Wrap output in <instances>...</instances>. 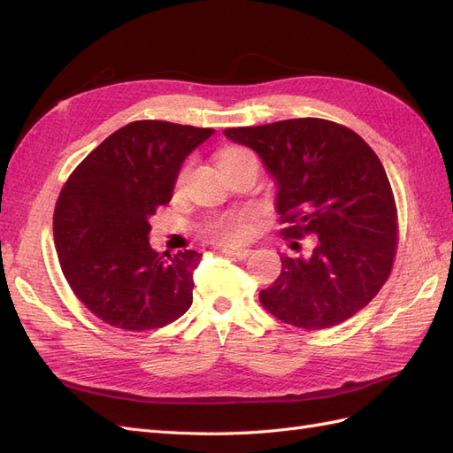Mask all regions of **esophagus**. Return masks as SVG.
<instances>
[{"mask_svg": "<svg viewBox=\"0 0 453 453\" xmlns=\"http://www.w3.org/2000/svg\"><path fill=\"white\" fill-rule=\"evenodd\" d=\"M223 253L226 257H234L238 260H245L253 251L251 250H245V248H223Z\"/></svg>", "mask_w": 453, "mask_h": 453, "instance_id": "esophagus-1", "label": "esophagus"}]
</instances>
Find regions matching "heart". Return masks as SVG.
<instances>
[{
  "mask_svg": "<svg viewBox=\"0 0 453 453\" xmlns=\"http://www.w3.org/2000/svg\"><path fill=\"white\" fill-rule=\"evenodd\" d=\"M243 150L245 149H242V147H230V149L223 150L221 157H219V160L228 158L232 155L243 153ZM250 219H251V213H248V211L219 215V217L211 219V221L203 225V234L208 236L213 243H219V245L238 243V242H242V240L250 236V228H251Z\"/></svg>",
  "mask_w": 453,
  "mask_h": 453,
  "instance_id": "b5f03b06",
  "label": "heart"
}]
</instances>
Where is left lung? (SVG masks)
Wrapping results in <instances>:
<instances>
[{"instance_id":"left-lung-1","label":"left lung","mask_w":453,"mask_h":453,"mask_svg":"<svg viewBox=\"0 0 453 453\" xmlns=\"http://www.w3.org/2000/svg\"><path fill=\"white\" fill-rule=\"evenodd\" d=\"M225 135L251 147L276 180L281 234L315 238L310 255L280 257V276L258 293L260 304L306 331L344 323L380 293L396 255V205L378 155L348 127L313 117Z\"/></svg>"}]
</instances>
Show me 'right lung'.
I'll return each instance as SVG.
<instances>
[{"label": "right lung", "mask_w": 453, "mask_h": 453, "mask_svg": "<svg viewBox=\"0 0 453 453\" xmlns=\"http://www.w3.org/2000/svg\"><path fill=\"white\" fill-rule=\"evenodd\" d=\"M213 132L134 120L67 177L54 208V245L73 295L104 323L153 331L193 304L200 253L150 250L149 219L170 202L187 155Z\"/></svg>", "instance_id": "right-lung-1"}]
</instances>
